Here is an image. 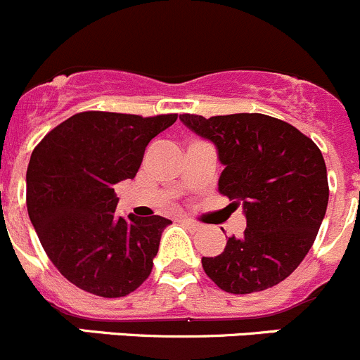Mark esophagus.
Returning <instances> with one entry per match:
<instances>
[{
  "label": "esophagus",
  "instance_id": "obj_1",
  "mask_svg": "<svg viewBox=\"0 0 360 360\" xmlns=\"http://www.w3.org/2000/svg\"><path fill=\"white\" fill-rule=\"evenodd\" d=\"M181 224H185L187 227H191V229H199V224L195 222V220L192 219H187V217H184V219H180Z\"/></svg>",
  "mask_w": 360,
  "mask_h": 360
}]
</instances>
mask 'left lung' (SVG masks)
<instances>
[{"label":"left lung","instance_id":"obj_1","mask_svg":"<svg viewBox=\"0 0 360 360\" xmlns=\"http://www.w3.org/2000/svg\"><path fill=\"white\" fill-rule=\"evenodd\" d=\"M180 120L217 147L219 192L243 208L247 229L202 269L231 294L261 292L285 280L315 241L329 201L322 152L290 124L262 113Z\"/></svg>","mask_w":360,"mask_h":360}]
</instances>
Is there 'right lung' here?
<instances>
[{"mask_svg":"<svg viewBox=\"0 0 360 360\" xmlns=\"http://www.w3.org/2000/svg\"><path fill=\"white\" fill-rule=\"evenodd\" d=\"M176 113L82 112L51 131L27 166V213L60 275L101 297H124L148 278L165 217H117L115 187L134 179L152 138Z\"/></svg>","mask_w":360,"mask_h":360,"instance_id":"1","label":"right lung"}]
</instances>
